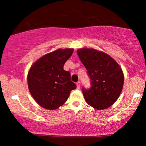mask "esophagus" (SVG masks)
I'll return each instance as SVG.
<instances>
[{"label": "esophagus", "instance_id": "obj_1", "mask_svg": "<svg viewBox=\"0 0 146 146\" xmlns=\"http://www.w3.org/2000/svg\"><path fill=\"white\" fill-rule=\"evenodd\" d=\"M76 85H77V88H80V85H81V83H80V82H78L76 83Z\"/></svg>", "mask_w": 146, "mask_h": 146}]
</instances>
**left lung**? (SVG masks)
<instances>
[{
  "label": "left lung",
  "instance_id": "left-lung-1",
  "mask_svg": "<svg viewBox=\"0 0 146 146\" xmlns=\"http://www.w3.org/2000/svg\"><path fill=\"white\" fill-rule=\"evenodd\" d=\"M77 53L91 83L89 89L82 88L86 103L98 110L109 108L117 101L123 88L124 76L121 68L104 52L83 48Z\"/></svg>",
  "mask_w": 146,
  "mask_h": 146
}]
</instances>
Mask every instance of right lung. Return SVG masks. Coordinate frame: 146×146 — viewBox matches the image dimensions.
<instances>
[{"instance_id":"right-lung-1","label":"right lung","mask_w":146,"mask_h":146,"mask_svg":"<svg viewBox=\"0 0 146 146\" xmlns=\"http://www.w3.org/2000/svg\"><path fill=\"white\" fill-rule=\"evenodd\" d=\"M73 48H60L48 53L33 64L27 75L31 95L42 108L55 110L66 102L76 85L64 65L73 54Z\"/></svg>"}]
</instances>
